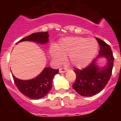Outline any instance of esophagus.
Wrapping results in <instances>:
<instances>
[{"instance_id": "esophagus-1", "label": "esophagus", "mask_w": 121, "mask_h": 121, "mask_svg": "<svg viewBox=\"0 0 121 121\" xmlns=\"http://www.w3.org/2000/svg\"><path fill=\"white\" fill-rule=\"evenodd\" d=\"M67 68H61L59 69V73H65L67 71Z\"/></svg>"}]
</instances>
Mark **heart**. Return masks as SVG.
<instances>
[{
  "label": "heart",
  "instance_id": "b5f03b06",
  "mask_svg": "<svg viewBox=\"0 0 121 121\" xmlns=\"http://www.w3.org/2000/svg\"><path fill=\"white\" fill-rule=\"evenodd\" d=\"M58 52L53 50L51 55L57 62H62L64 57L70 56L72 65L82 68L89 65L96 54L98 44L95 39L81 37H67L62 39L57 46Z\"/></svg>",
  "mask_w": 121,
  "mask_h": 121
}]
</instances>
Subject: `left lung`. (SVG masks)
I'll return each instance as SVG.
<instances>
[{
  "label": "left lung",
  "instance_id": "1",
  "mask_svg": "<svg viewBox=\"0 0 121 121\" xmlns=\"http://www.w3.org/2000/svg\"><path fill=\"white\" fill-rule=\"evenodd\" d=\"M100 46L99 55L86 68L83 70L74 68L76 74L73 88L82 96H92L99 93L106 86L110 79L114 62V57L110 45L101 39L96 37ZM100 57L106 59L107 64L101 67L97 65Z\"/></svg>",
  "mask_w": 121,
  "mask_h": 121
}]
</instances>
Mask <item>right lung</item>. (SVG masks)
Wrapping results in <instances>:
<instances>
[{
    "instance_id": "right-lung-1",
    "label": "right lung",
    "mask_w": 121,
    "mask_h": 121,
    "mask_svg": "<svg viewBox=\"0 0 121 121\" xmlns=\"http://www.w3.org/2000/svg\"><path fill=\"white\" fill-rule=\"evenodd\" d=\"M48 32H38L33 33L19 40L35 42L40 44H45L49 41ZM59 73V70H54L50 67H45L39 75L30 80L17 79L12 74L14 83L23 95L32 99H39L47 95L51 88L53 78Z\"/></svg>"
}]
</instances>
